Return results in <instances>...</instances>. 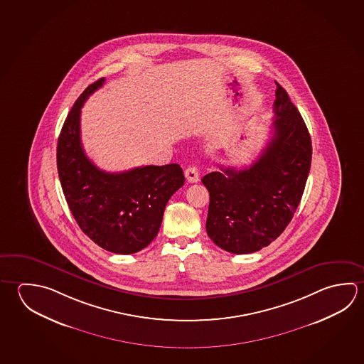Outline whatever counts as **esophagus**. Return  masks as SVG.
<instances>
[{"label":"esophagus","instance_id":"34e87169","mask_svg":"<svg viewBox=\"0 0 364 364\" xmlns=\"http://www.w3.org/2000/svg\"><path fill=\"white\" fill-rule=\"evenodd\" d=\"M185 178L189 183H198L199 181V171L196 166H189L185 170Z\"/></svg>","mask_w":364,"mask_h":364}]
</instances>
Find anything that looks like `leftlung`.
<instances>
[{
    "label": "left lung",
    "instance_id": "obj_1",
    "mask_svg": "<svg viewBox=\"0 0 364 364\" xmlns=\"http://www.w3.org/2000/svg\"><path fill=\"white\" fill-rule=\"evenodd\" d=\"M272 138L249 167L220 166L202 183L210 191L205 223L210 240L226 252L248 255L282 234L298 208L312 162L306 122L276 82Z\"/></svg>",
    "mask_w": 364,
    "mask_h": 364
}]
</instances>
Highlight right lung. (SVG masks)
Wrapping results in <instances>:
<instances>
[{"label":"right lung","instance_id":"add662e5","mask_svg":"<svg viewBox=\"0 0 364 364\" xmlns=\"http://www.w3.org/2000/svg\"><path fill=\"white\" fill-rule=\"evenodd\" d=\"M103 83L101 77L87 87L65 120L58 141V178L84 234L109 252L132 255L159 234L167 202L185 178L178 164L106 173L87 157L80 141V109Z\"/></svg>","mask_w":364,"mask_h":364}]
</instances>
